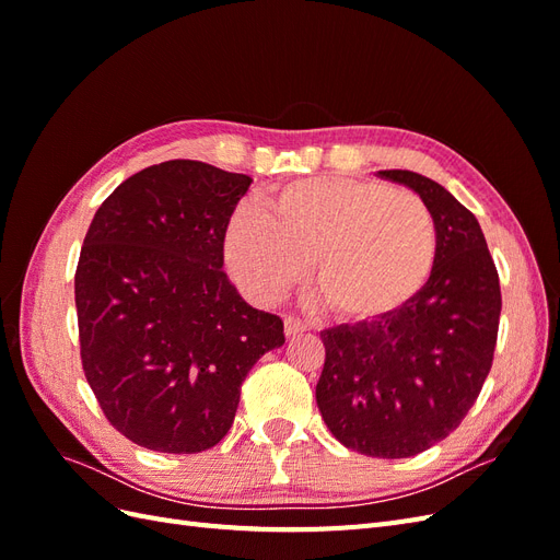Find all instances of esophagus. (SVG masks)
Returning a JSON list of instances; mask_svg holds the SVG:
<instances>
[{
    "label": "esophagus",
    "instance_id": "1",
    "mask_svg": "<svg viewBox=\"0 0 560 560\" xmlns=\"http://www.w3.org/2000/svg\"><path fill=\"white\" fill-rule=\"evenodd\" d=\"M303 331H308L306 322L294 317V315H287V317H284V334H287V336H296V334H303Z\"/></svg>",
    "mask_w": 560,
    "mask_h": 560
}]
</instances>
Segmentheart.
<instances>
[{
  "instance_id": "b5f03b06",
  "label": "heart",
  "mask_w": 560,
  "mask_h": 560,
  "mask_svg": "<svg viewBox=\"0 0 560 560\" xmlns=\"http://www.w3.org/2000/svg\"><path fill=\"white\" fill-rule=\"evenodd\" d=\"M436 249L439 229L425 200L358 177L282 184L268 212L243 206L226 229L229 270L252 301L282 299L313 261L317 292L350 322L411 301L432 273Z\"/></svg>"
}]
</instances>
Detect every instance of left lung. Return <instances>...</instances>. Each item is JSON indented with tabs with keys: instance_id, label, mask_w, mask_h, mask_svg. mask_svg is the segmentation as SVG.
Instances as JSON below:
<instances>
[{
	"instance_id": "1",
	"label": "left lung",
	"mask_w": 560,
	"mask_h": 560,
	"mask_svg": "<svg viewBox=\"0 0 560 560\" xmlns=\"http://www.w3.org/2000/svg\"><path fill=\"white\" fill-rule=\"evenodd\" d=\"M428 202L439 229L430 280L395 313L325 329L317 409L346 448L411 457L460 425L493 366L502 294L483 231L442 184L381 171Z\"/></svg>"
}]
</instances>
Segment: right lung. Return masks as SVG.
I'll use <instances>...</instances> for the list:
<instances>
[{"label":"right lung","instance_id":"1","mask_svg":"<svg viewBox=\"0 0 560 560\" xmlns=\"http://www.w3.org/2000/svg\"><path fill=\"white\" fill-rule=\"evenodd\" d=\"M252 177L165 161L97 208L74 276L83 374L132 444L200 453L224 439L241 385L284 343L224 273L231 214Z\"/></svg>","mask_w":560,"mask_h":560}]
</instances>
